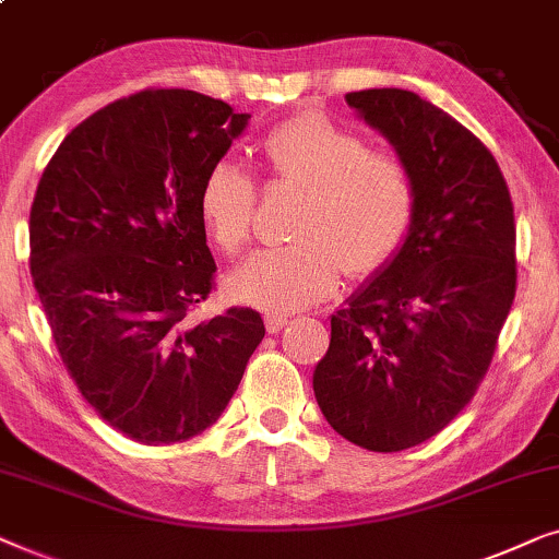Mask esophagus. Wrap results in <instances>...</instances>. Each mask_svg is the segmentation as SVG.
Segmentation results:
<instances>
[{
  "label": "esophagus",
  "mask_w": 559,
  "mask_h": 559,
  "mask_svg": "<svg viewBox=\"0 0 559 559\" xmlns=\"http://www.w3.org/2000/svg\"><path fill=\"white\" fill-rule=\"evenodd\" d=\"M264 323H266V331H270V333H280L282 328L287 325V316H272V312H270V316L264 318Z\"/></svg>",
  "instance_id": "obj_1"
}]
</instances>
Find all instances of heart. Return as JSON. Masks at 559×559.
<instances>
[{
	"mask_svg": "<svg viewBox=\"0 0 559 559\" xmlns=\"http://www.w3.org/2000/svg\"><path fill=\"white\" fill-rule=\"evenodd\" d=\"M272 180L305 188L293 226L295 243L257 251L226 277V293L266 316L312 308L338 287L343 266L371 274L407 239L417 190L402 159L366 152L361 136L323 114L282 121L262 140ZM257 182L234 159L203 175L198 213L213 243L234 257L247 247Z\"/></svg>",
	"mask_w": 559,
	"mask_h": 559,
	"instance_id": "1",
	"label": "heart"
}]
</instances>
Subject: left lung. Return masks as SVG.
Listing matches in <instances>:
<instances>
[{
  "label": "left lung",
  "mask_w": 559,
  "mask_h": 559,
  "mask_svg": "<svg viewBox=\"0 0 559 559\" xmlns=\"http://www.w3.org/2000/svg\"><path fill=\"white\" fill-rule=\"evenodd\" d=\"M346 104L392 144L417 190L407 239L331 316L312 371L343 438L396 453L438 435L476 394L516 293L507 180L478 136L404 88Z\"/></svg>",
  "instance_id": "left-lung-1"
}]
</instances>
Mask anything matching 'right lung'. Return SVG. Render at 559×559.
Wrapping results in <instances>:
<instances>
[{"label":"right lung","mask_w":559,"mask_h":559,"mask_svg":"<svg viewBox=\"0 0 559 559\" xmlns=\"http://www.w3.org/2000/svg\"><path fill=\"white\" fill-rule=\"evenodd\" d=\"M251 114L186 88L119 98L60 142L29 211V274L68 373L142 445L201 435L264 338L262 316L188 312L213 287L203 175Z\"/></svg>","instance_id":"right-lung-1"}]
</instances>
